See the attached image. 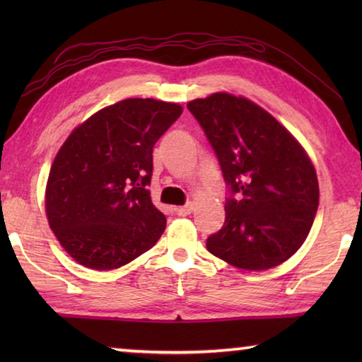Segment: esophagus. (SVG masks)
I'll return each mask as SVG.
<instances>
[{
	"instance_id": "34e87169",
	"label": "esophagus",
	"mask_w": 362,
	"mask_h": 362,
	"mask_svg": "<svg viewBox=\"0 0 362 362\" xmlns=\"http://www.w3.org/2000/svg\"><path fill=\"white\" fill-rule=\"evenodd\" d=\"M193 211V206L192 204H185V206H180V207H175V212L179 214V216H189Z\"/></svg>"
}]
</instances>
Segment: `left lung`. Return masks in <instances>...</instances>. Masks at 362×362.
Segmentation results:
<instances>
[{
  "instance_id": "1",
  "label": "left lung",
  "mask_w": 362,
  "mask_h": 362,
  "mask_svg": "<svg viewBox=\"0 0 362 362\" xmlns=\"http://www.w3.org/2000/svg\"><path fill=\"white\" fill-rule=\"evenodd\" d=\"M228 185L225 223L206 241L211 254L250 272L297 252L320 206L316 170L292 134L257 103L216 93L188 102Z\"/></svg>"
}]
</instances>
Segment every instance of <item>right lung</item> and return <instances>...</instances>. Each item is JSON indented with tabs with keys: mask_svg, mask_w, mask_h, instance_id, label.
<instances>
[{
	"mask_svg": "<svg viewBox=\"0 0 362 362\" xmlns=\"http://www.w3.org/2000/svg\"><path fill=\"white\" fill-rule=\"evenodd\" d=\"M155 99L102 108L73 131L54 159L46 216L79 265L115 269L155 246L166 217L151 203L153 146L182 115Z\"/></svg>",
	"mask_w": 362,
	"mask_h": 362,
	"instance_id": "right-lung-1",
	"label": "right lung"
}]
</instances>
